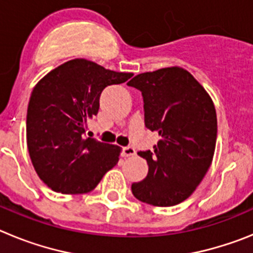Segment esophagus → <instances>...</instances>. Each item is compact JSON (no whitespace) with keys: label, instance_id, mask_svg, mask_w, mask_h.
<instances>
[{"label":"esophagus","instance_id":"1","mask_svg":"<svg viewBox=\"0 0 253 253\" xmlns=\"http://www.w3.org/2000/svg\"><path fill=\"white\" fill-rule=\"evenodd\" d=\"M137 153L135 149L133 147H124L122 151V156L123 157H130V156H134V154Z\"/></svg>","mask_w":253,"mask_h":253}]
</instances>
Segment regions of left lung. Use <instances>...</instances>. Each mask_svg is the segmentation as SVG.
I'll return each instance as SVG.
<instances>
[{"label":"left lung","instance_id":"8db88e82","mask_svg":"<svg viewBox=\"0 0 253 253\" xmlns=\"http://www.w3.org/2000/svg\"><path fill=\"white\" fill-rule=\"evenodd\" d=\"M128 84L142 91L146 126L160 137L153 152L138 153L148 163V173L131 185V193L154 207L180 204L195 191L213 161L218 130L213 100L177 66L140 73Z\"/></svg>","mask_w":253,"mask_h":253}]
</instances>
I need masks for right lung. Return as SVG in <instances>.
<instances>
[{
    "instance_id": "obj_1",
    "label": "right lung",
    "mask_w": 253,
    "mask_h": 253,
    "mask_svg": "<svg viewBox=\"0 0 253 253\" xmlns=\"http://www.w3.org/2000/svg\"><path fill=\"white\" fill-rule=\"evenodd\" d=\"M131 76L76 58L35 84L26 115V142L38 176L53 191L90 193L118 163L119 146L86 138L84 131L99 113L105 87Z\"/></svg>"
}]
</instances>
